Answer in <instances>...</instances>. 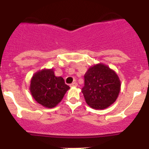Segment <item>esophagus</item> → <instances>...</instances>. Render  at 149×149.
<instances>
[{
	"mask_svg": "<svg viewBox=\"0 0 149 149\" xmlns=\"http://www.w3.org/2000/svg\"><path fill=\"white\" fill-rule=\"evenodd\" d=\"M77 86V84L76 82H73L72 84H70L71 87H76Z\"/></svg>",
	"mask_w": 149,
	"mask_h": 149,
	"instance_id": "esophagus-1",
	"label": "esophagus"
}]
</instances>
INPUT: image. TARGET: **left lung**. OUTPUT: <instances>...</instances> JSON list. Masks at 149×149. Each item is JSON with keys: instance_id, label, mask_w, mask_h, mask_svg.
<instances>
[{"instance_id": "1", "label": "left lung", "mask_w": 149, "mask_h": 149, "mask_svg": "<svg viewBox=\"0 0 149 149\" xmlns=\"http://www.w3.org/2000/svg\"><path fill=\"white\" fill-rule=\"evenodd\" d=\"M120 89L117 74L103 63L91 66L84 75L82 93L86 104L95 110H104L113 104Z\"/></svg>"}]
</instances>
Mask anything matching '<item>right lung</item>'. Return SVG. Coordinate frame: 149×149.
Returning a JSON list of instances; mask_svg holds the SVG:
<instances>
[{"instance_id":"1","label":"right lung","mask_w":149,"mask_h":149,"mask_svg":"<svg viewBox=\"0 0 149 149\" xmlns=\"http://www.w3.org/2000/svg\"><path fill=\"white\" fill-rule=\"evenodd\" d=\"M69 88L63 77L55 76L51 68L34 74L30 81V91L37 103L53 108L62 101Z\"/></svg>"}]
</instances>
